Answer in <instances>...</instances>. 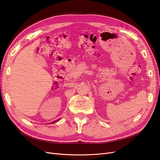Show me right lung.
Masks as SVG:
<instances>
[{"label":"right lung","instance_id":"add662e5","mask_svg":"<svg viewBox=\"0 0 160 160\" xmlns=\"http://www.w3.org/2000/svg\"><path fill=\"white\" fill-rule=\"evenodd\" d=\"M59 122V119H57V120L54 121V122H52V123H55V122Z\"/></svg>","mask_w":160,"mask_h":160}]
</instances>
